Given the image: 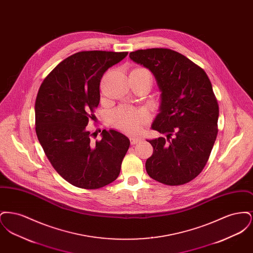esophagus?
Wrapping results in <instances>:
<instances>
[{
    "mask_svg": "<svg viewBox=\"0 0 253 253\" xmlns=\"http://www.w3.org/2000/svg\"><path fill=\"white\" fill-rule=\"evenodd\" d=\"M142 139L140 137H136V136H131L130 137V141H131V144L135 145L137 144L138 142H140Z\"/></svg>",
    "mask_w": 253,
    "mask_h": 253,
    "instance_id": "obj_1",
    "label": "esophagus"
}]
</instances>
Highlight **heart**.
Masks as SVG:
<instances>
[{
	"label": "heart",
	"instance_id": "b5f03b06",
	"mask_svg": "<svg viewBox=\"0 0 253 253\" xmlns=\"http://www.w3.org/2000/svg\"><path fill=\"white\" fill-rule=\"evenodd\" d=\"M149 121L150 115L146 110L128 105L120 106L111 114L113 125L122 132L131 134L140 132Z\"/></svg>",
	"mask_w": 253,
	"mask_h": 253
}]
</instances>
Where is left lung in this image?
Returning a JSON list of instances; mask_svg holds the SVG:
<instances>
[{
	"label": "left lung",
	"mask_w": 253,
	"mask_h": 253,
	"mask_svg": "<svg viewBox=\"0 0 253 253\" xmlns=\"http://www.w3.org/2000/svg\"><path fill=\"white\" fill-rule=\"evenodd\" d=\"M130 59L154 74L161 92L152 129L167 135L148 140L154 148L145 167L153 179L178 186L204 169L216 139L219 106L204 70L168 48L136 50Z\"/></svg>",
	"instance_id": "left-lung-1"
}]
</instances>
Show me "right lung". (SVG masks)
<instances>
[{
    "label": "right lung",
    "mask_w": 253,
    "mask_h": 253,
    "mask_svg": "<svg viewBox=\"0 0 253 253\" xmlns=\"http://www.w3.org/2000/svg\"><path fill=\"white\" fill-rule=\"evenodd\" d=\"M128 52L82 51L60 62L41 85L35 102L38 139L60 176L73 186L96 190L116 180L130 140L103 130L93 142L87 130L99 103V83Z\"/></svg>",
    "instance_id": "obj_1"
}]
</instances>
